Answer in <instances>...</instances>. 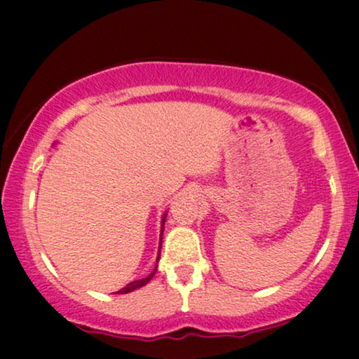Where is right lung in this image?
<instances>
[{"label": "right lung", "instance_id": "add662e5", "mask_svg": "<svg viewBox=\"0 0 359 359\" xmlns=\"http://www.w3.org/2000/svg\"><path fill=\"white\" fill-rule=\"evenodd\" d=\"M165 219H166V215H163V219H161V235H163V225H165ZM160 240H161V238H160ZM160 248H161V242H160ZM158 259H160V253H158V257H156V264H158ZM155 271H156V266H155L154 271H151V273H150L149 276H147V278H144V279H137V281H132V283L127 284L126 287H122L121 291H117V292H119V294H127V292H132V291H135V289H139V287H142V286H145V284L149 283L151 278H154Z\"/></svg>", "mask_w": 359, "mask_h": 359}]
</instances>
